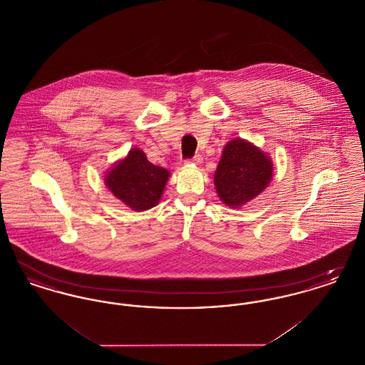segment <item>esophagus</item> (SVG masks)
Segmentation results:
<instances>
[{
	"mask_svg": "<svg viewBox=\"0 0 365 365\" xmlns=\"http://www.w3.org/2000/svg\"><path fill=\"white\" fill-rule=\"evenodd\" d=\"M186 163H187V164H194V165H200V164L202 163V157L200 156V155H195V156L190 158V160H187Z\"/></svg>",
	"mask_w": 365,
	"mask_h": 365,
	"instance_id": "obj_1",
	"label": "esophagus"
}]
</instances>
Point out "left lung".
Listing matches in <instances>:
<instances>
[{
  "label": "left lung",
  "mask_w": 365,
  "mask_h": 365,
  "mask_svg": "<svg viewBox=\"0 0 365 365\" xmlns=\"http://www.w3.org/2000/svg\"><path fill=\"white\" fill-rule=\"evenodd\" d=\"M274 176L271 157L242 138L227 142L213 175L215 189L223 204L241 208L267 189Z\"/></svg>",
  "instance_id": "8db88e82"
}]
</instances>
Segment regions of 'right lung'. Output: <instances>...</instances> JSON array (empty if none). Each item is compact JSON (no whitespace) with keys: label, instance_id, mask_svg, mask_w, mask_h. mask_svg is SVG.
Here are the masks:
<instances>
[{"label":"right lung","instance_id":"obj_1","mask_svg":"<svg viewBox=\"0 0 365 365\" xmlns=\"http://www.w3.org/2000/svg\"><path fill=\"white\" fill-rule=\"evenodd\" d=\"M170 175L168 170L152 164L140 149L133 148L105 173L104 182L125 207L142 212L156 207Z\"/></svg>","mask_w":365,"mask_h":365}]
</instances>
